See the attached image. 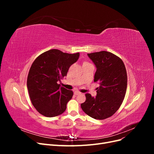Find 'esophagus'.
Here are the masks:
<instances>
[{"label":"esophagus","instance_id":"1","mask_svg":"<svg viewBox=\"0 0 154 154\" xmlns=\"http://www.w3.org/2000/svg\"><path fill=\"white\" fill-rule=\"evenodd\" d=\"M74 95H78V94H80L81 92L78 91H76L74 92Z\"/></svg>","mask_w":154,"mask_h":154}]
</instances>
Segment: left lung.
<instances>
[{
  "mask_svg": "<svg viewBox=\"0 0 154 154\" xmlns=\"http://www.w3.org/2000/svg\"><path fill=\"white\" fill-rule=\"evenodd\" d=\"M97 68L94 82H99L97 95L85 94L82 109L90 117L105 119L116 113L122 105L127 87V74L122 60L108 51L87 54Z\"/></svg>",
  "mask_w": 154,
  "mask_h": 154,
  "instance_id": "1",
  "label": "left lung"
}]
</instances>
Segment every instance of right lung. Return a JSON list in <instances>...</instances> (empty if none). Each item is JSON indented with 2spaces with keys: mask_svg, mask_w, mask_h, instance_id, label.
<instances>
[{
  "mask_svg": "<svg viewBox=\"0 0 154 154\" xmlns=\"http://www.w3.org/2000/svg\"><path fill=\"white\" fill-rule=\"evenodd\" d=\"M80 53L69 54L51 49L37 57L32 63L27 80L31 103L40 114L52 118L63 113L73 92L60 87L58 82L67 76Z\"/></svg>",
  "mask_w": 154,
  "mask_h": 154,
  "instance_id": "add662e5",
  "label": "right lung"
}]
</instances>
